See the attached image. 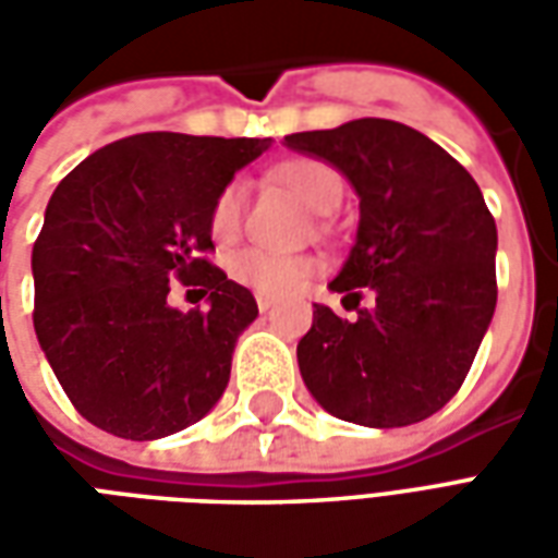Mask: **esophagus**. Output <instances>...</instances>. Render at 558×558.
Returning a JSON list of instances; mask_svg holds the SVG:
<instances>
[{"label":"esophagus","instance_id":"1","mask_svg":"<svg viewBox=\"0 0 558 558\" xmlns=\"http://www.w3.org/2000/svg\"><path fill=\"white\" fill-rule=\"evenodd\" d=\"M256 307H259V311L266 314L268 307H271V299H266V295H256Z\"/></svg>","mask_w":558,"mask_h":558}]
</instances>
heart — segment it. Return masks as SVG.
I'll use <instances>...</instances> for the list:
<instances>
[{"instance_id": "heart-1", "label": "heart", "mask_w": 558, "mask_h": 558, "mask_svg": "<svg viewBox=\"0 0 558 558\" xmlns=\"http://www.w3.org/2000/svg\"><path fill=\"white\" fill-rule=\"evenodd\" d=\"M278 179L292 194L299 196V203L307 206L316 215H331L343 199V182L340 175L323 160L299 158L283 163L278 170ZM244 215V184L232 179L230 184L220 187V194L211 203V215H208V230L218 242H230L235 232L242 230ZM230 275L247 290L259 292V295H271V299H287L292 292H299L314 275L316 263L311 256L295 254H275V251H263V247H242L230 256Z\"/></svg>"}]
</instances>
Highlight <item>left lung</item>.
I'll list each match as a JSON object with an SVG mask.
<instances>
[{"instance_id":"obj_1","label":"left lung","mask_w":558,"mask_h":558,"mask_svg":"<svg viewBox=\"0 0 558 558\" xmlns=\"http://www.w3.org/2000/svg\"><path fill=\"white\" fill-rule=\"evenodd\" d=\"M326 160L359 196V230L331 292L374 290V311L340 319L314 304L299 340L307 391L335 418L407 427L454 398L496 311V220L442 146L391 119H352L283 137Z\"/></svg>"}]
</instances>
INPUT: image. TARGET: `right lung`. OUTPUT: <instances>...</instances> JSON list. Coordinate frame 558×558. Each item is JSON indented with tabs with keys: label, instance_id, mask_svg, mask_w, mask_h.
<instances>
[{
	"label": "right lung",
	"instance_id": "1",
	"mask_svg": "<svg viewBox=\"0 0 558 558\" xmlns=\"http://www.w3.org/2000/svg\"><path fill=\"white\" fill-rule=\"evenodd\" d=\"M271 140L134 134L59 182L32 247L35 335L59 386L95 427L160 439L206 415L256 319L251 290L203 259L211 203ZM170 279L206 312L166 302Z\"/></svg>",
	"mask_w": 558,
	"mask_h": 558
}]
</instances>
